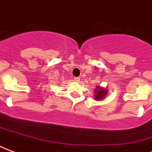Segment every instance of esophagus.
Wrapping results in <instances>:
<instances>
[{"mask_svg":"<svg viewBox=\"0 0 152 152\" xmlns=\"http://www.w3.org/2000/svg\"><path fill=\"white\" fill-rule=\"evenodd\" d=\"M74 81H75V82H79L80 81V78L79 77H75V78H74Z\"/></svg>","mask_w":152,"mask_h":152,"instance_id":"obj_1","label":"esophagus"}]
</instances>
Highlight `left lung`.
I'll return each mask as SVG.
<instances>
[{
  "instance_id": "8db88e82",
  "label": "left lung",
  "mask_w": 152,
  "mask_h": 152,
  "mask_svg": "<svg viewBox=\"0 0 152 152\" xmlns=\"http://www.w3.org/2000/svg\"><path fill=\"white\" fill-rule=\"evenodd\" d=\"M94 98L96 101H102L104 99V97L108 94V89L101 86H96L94 89Z\"/></svg>"
}]
</instances>
